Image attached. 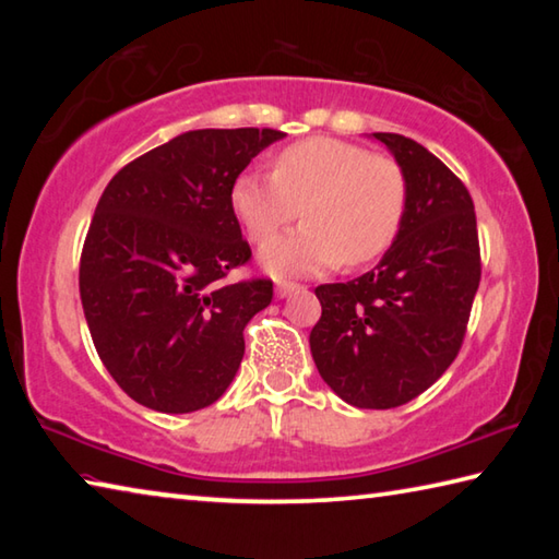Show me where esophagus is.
I'll use <instances>...</instances> for the list:
<instances>
[{
	"instance_id": "34e87169",
	"label": "esophagus",
	"mask_w": 559,
	"mask_h": 559,
	"mask_svg": "<svg viewBox=\"0 0 559 559\" xmlns=\"http://www.w3.org/2000/svg\"><path fill=\"white\" fill-rule=\"evenodd\" d=\"M302 286H298V283H290V281H278L276 283V296L278 298H286V296H293V293H298Z\"/></svg>"
}]
</instances>
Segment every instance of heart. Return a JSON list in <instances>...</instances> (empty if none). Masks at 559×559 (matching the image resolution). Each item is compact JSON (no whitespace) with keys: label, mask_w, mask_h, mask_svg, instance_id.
<instances>
[{"label":"heart","mask_w":559,"mask_h":559,"mask_svg":"<svg viewBox=\"0 0 559 559\" xmlns=\"http://www.w3.org/2000/svg\"><path fill=\"white\" fill-rule=\"evenodd\" d=\"M231 212L251 241H267L304 206L300 230L266 243L261 263L273 276L380 259L400 234L406 179L390 157L335 138H308L281 150L273 175L241 173L229 189Z\"/></svg>","instance_id":"heart-1"}]
</instances>
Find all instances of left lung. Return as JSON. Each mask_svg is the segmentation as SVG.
I'll list each match as a JSON object with an SVG mask.
<instances>
[{
    "mask_svg": "<svg viewBox=\"0 0 559 559\" xmlns=\"http://www.w3.org/2000/svg\"><path fill=\"white\" fill-rule=\"evenodd\" d=\"M406 179L400 234L372 271L316 288L323 316L310 353L325 384L357 409L412 402L447 372L480 281L468 189L427 147L372 132Z\"/></svg>",
    "mask_w": 559,
    "mask_h": 559,
    "instance_id": "left-lung-1",
    "label": "left lung"
}]
</instances>
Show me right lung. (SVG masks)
Listing matches in <instances>:
<instances>
[{"label":"right lung","mask_w":559,"mask_h":559,"mask_svg":"<svg viewBox=\"0 0 559 559\" xmlns=\"http://www.w3.org/2000/svg\"><path fill=\"white\" fill-rule=\"evenodd\" d=\"M271 128L189 130L110 179L81 253V302L93 345L120 390L147 409L214 404L243 357V328L271 281L226 283L251 259L229 189Z\"/></svg>","instance_id":"add662e5"}]
</instances>
